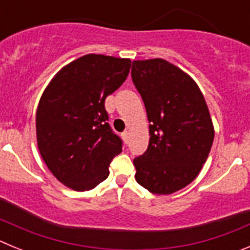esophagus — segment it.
I'll use <instances>...</instances> for the list:
<instances>
[{
	"label": "esophagus",
	"mask_w": 250,
	"mask_h": 250,
	"mask_svg": "<svg viewBox=\"0 0 250 250\" xmlns=\"http://www.w3.org/2000/svg\"><path fill=\"white\" fill-rule=\"evenodd\" d=\"M121 136H123L124 141H125V144H126L127 140H129V131H124L123 134H121Z\"/></svg>",
	"instance_id": "1"
}]
</instances>
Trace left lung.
I'll use <instances>...</instances> for the list:
<instances>
[{"label": "left lung", "mask_w": 250, "mask_h": 250, "mask_svg": "<svg viewBox=\"0 0 250 250\" xmlns=\"http://www.w3.org/2000/svg\"><path fill=\"white\" fill-rule=\"evenodd\" d=\"M131 79L149 120V146L134 159L136 182L152 194L180 190L198 176L214 140L202 91L163 59L132 61Z\"/></svg>", "instance_id": "obj_1"}]
</instances>
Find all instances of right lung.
Instances as JSON below:
<instances>
[{
    "label": "right lung",
    "mask_w": 250,
    "mask_h": 250,
    "mask_svg": "<svg viewBox=\"0 0 250 250\" xmlns=\"http://www.w3.org/2000/svg\"><path fill=\"white\" fill-rule=\"evenodd\" d=\"M129 59L85 55L63 67L43 91L36 112L40 154L59 182L77 191L109 176L123 140L109 125L105 99L126 80Z\"/></svg>",
    "instance_id": "right-lung-1"
}]
</instances>
